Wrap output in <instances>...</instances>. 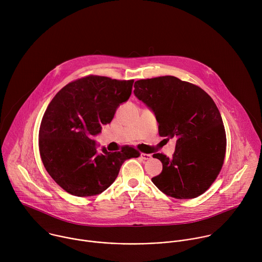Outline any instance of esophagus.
<instances>
[{
  "mask_svg": "<svg viewBox=\"0 0 262 262\" xmlns=\"http://www.w3.org/2000/svg\"><path fill=\"white\" fill-rule=\"evenodd\" d=\"M141 157L143 160H150L152 156L150 154H141Z\"/></svg>",
  "mask_w": 262,
  "mask_h": 262,
  "instance_id": "34e87169",
  "label": "esophagus"
}]
</instances>
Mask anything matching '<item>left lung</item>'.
I'll return each mask as SVG.
<instances>
[{"label":"left lung","instance_id":"8db88e82","mask_svg":"<svg viewBox=\"0 0 262 262\" xmlns=\"http://www.w3.org/2000/svg\"><path fill=\"white\" fill-rule=\"evenodd\" d=\"M134 93L150 108L159 134L175 138L172 158L156 154L163 171L151 180L167 196L192 199L217 177L226 154V133L219 108L200 87L166 76L135 83Z\"/></svg>","mask_w":262,"mask_h":262}]
</instances>
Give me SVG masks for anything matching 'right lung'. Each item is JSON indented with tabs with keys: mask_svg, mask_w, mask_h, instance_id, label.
<instances>
[{
	"mask_svg": "<svg viewBox=\"0 0 262 262\" xmlns=\"http://www.w3.org/2000/svg\"><path fill=\"white\" fill-rule=\"evenodd\" d=\"M134 80L88 76L62 88L52 99L39 128V152L46 170L67 193L90 197L105 191L122 164L140 154L125 146L121 151H98L92 137L114 118L130 94Z\"/></svg>",
	"mask_w": 262,
	"mask_h": 262,
	"instance_id": "obj_1",
	"label": "right lung"
}]
</instances>
